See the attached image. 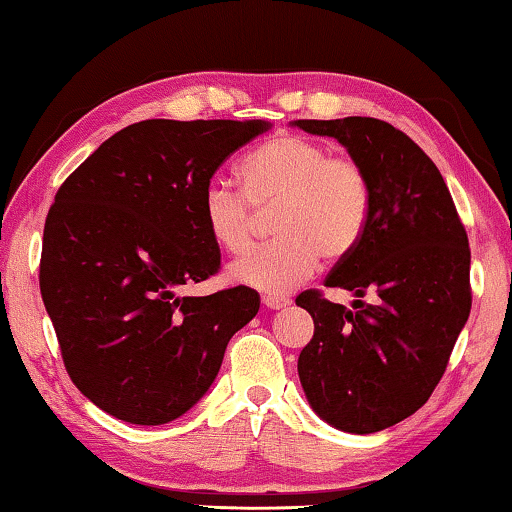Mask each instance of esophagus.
Returning a JSON list of instances; mask_svg holds the SVG:
<instances>
[{"label": "esophagus", "instance_id": "obj_1", "mask_svg": "<svg viewBox=\"0 0 512 512\" xmlns=\"http://www.w3.org/2000/svg\"><path fill=\"white\" fill-rule=\"evenodd\" d=\"M292 303L289 299H278V296H266L264 299V305L269 310H282V308H287V305Z\"/></svg>", "mask_w": 512, "mask_h": 512}]
</instances>
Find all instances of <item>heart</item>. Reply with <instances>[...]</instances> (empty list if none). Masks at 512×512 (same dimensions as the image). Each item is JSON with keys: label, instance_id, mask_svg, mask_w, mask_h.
Wrapping results in <instances>:
<instances>
[{"label": "heart", "instance_id": "b5f03b06", "mask_svg": "<svg viewBox=\"0 0 512 512\" xmlns=\"http://www.w3.org/2000/svg\"><path fill=\"white\" fill-rule=\"evenodd\" d=\"M243 194L211 183L200 213L204 230L225 253L250 246L255 211L276 209V241L250 250L227 269L234 285L280 296L319 269L322 255L340 262L354 253L370 223V179L352 158L333 156L329 144L305 135H278L248 151L239 163Z\"/></svg>", "mask_w": 512, "mask_h": 512}]
</instances>
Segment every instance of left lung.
Returning a JSON list of instances; mask_svg holds the SVG:
<instances>
[{
    "label": "left lung",
    "mask_w": 512,
    "mask_h": 512,
    "mask_svg": "<svg viewBox=\"0 0 512 512\" xmlns=\"http://www.w3.org/2000/svg\"><path fill=\"white\" fill-rule=\"evenodd\" d=\"M335 137L370 179V223L326 287L354 292L352 310L317 289L296 296L315 335L299 379L315 414L342 432L386 430L414 414L446 372L471 310V250L453 197L425 151L386 121L299 119ZM365 293L376 296L363 304Z\"/></svg>",
    "instance_id": "8db88e82"
}]
</instances>
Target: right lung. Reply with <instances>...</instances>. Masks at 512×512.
Segmentation results:
<instances>
[{
    "mask_svg": "<svg viewBox=\"0 0 512 512\" xmlns=\"http://www.w3.org/2000/svg\"><path fill=\"white\" fill-rule=\"evenodd\" d=\"M271 128L250 119H147L114 133L55 195L41 296L80 393L133 425H163L202 400L259 294L179 289L218 271L202 195L227 156Z\"/></svg>",
    "mask_w": 512,
    "mask_h": 512,
    "instance_id": "1",
    "label": "right lung"
}]
</instances>
